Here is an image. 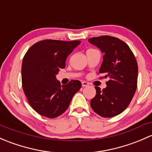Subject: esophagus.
Instances as JSON below:
<instances>
[{"mask_svg":"<svg viewBox=\"0 0 152 152\" xmlns=\"http://www.w3.org/2000/svg\"><path fill=\"white\" fill-rule=\"evenodd\" d=\"M82 87H87V86L89 85V83H88V82H82Z\"/></svg>","mask_w":152,"mask_h":152,"instance_id":"1","label":"esophagus"}]
</instances>
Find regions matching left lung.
<instances>
[{"label": "left lung", "instance_id": "1", "mask_svg": "<svg viewBox=\"0 0 152 152\" xmlns=\"http://www.w3.org/2000/svg\"><path fill=\"white\" fill-rule=\"evenodd\" d=\"M104 53L99 73L109 78L107 87L101 90L96 87V94L90 102L95 113L104 118L121 114L131 102L137 83L138 67L129 47L118 38L101 36L88 39Z\"/></svg>", "mask_w": 152, "mask_h": 152}]
</instances>
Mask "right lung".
Segmentation results:
<instances>
[{
	"mask_svg": "<svg viewBox=\"0 0 152 152\" xmlns=\"http://www.w3.org/2000/svg\"><path fill=\"white\" fill-rule=\"evenodd\" d=\"M81 41L45 39L34 44L22 62V86L31 107L39 115L54 118L65 113L82 83L61 85L56 76L65 67L69 54Z\"/></svg>",
	"mask_w": 152,
	"mask_h": 152,
	"instance_id": "obj_1",
	"label": "right lung"
}]
</instances>
